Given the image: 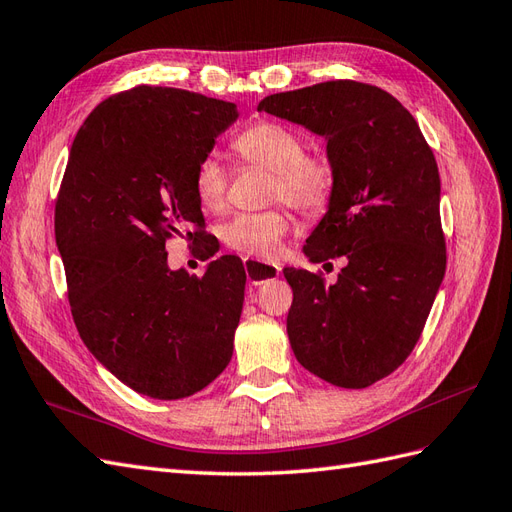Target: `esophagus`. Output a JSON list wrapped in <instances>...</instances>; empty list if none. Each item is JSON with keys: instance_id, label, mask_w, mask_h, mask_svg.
<instances>
[{"instance_id": "34e87169", "label": "esophagus", "mask_w": 512, "mask_h": 512, "mask_svg": "<svg viewBox=\"0 0 512 512\" xmlns=\"http://www.w3.org/2000/svg\"><path fill=\"white\" fill-rule=\"evenodd\" d=\"M244 270H246V279L253 285H264L266 281H272L279 277L281 268L274 264H266V261H257V259H244Z\"/></svg>"}]
</instances>
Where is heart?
Listing matches in <instances>:
<instances>
[{
	"mask_svg": "<svg viewBox=\"0 0 512 512\" xmlns=\"http://www.w3.org/2000/svg\"><path fill=\"white\" fill-rule=\"evenodd\" d=\"M233 151L244 162L272 173L270 196L290 203L305 216H320L329 209L337 188V173L329 157L305 153V138L281 123H255L233 140ZM194 194L209 212H220L227 201V170L214 153L203 155L194 166ZM292 227L283 207L266 212H240L220 229L222 242L251 257H272Z\"/></svg>",
	"mask_w": 512,
	"mask_h": 512,
	"instance_id": "heart-1",
	"label": "heart"
}]
</instances>
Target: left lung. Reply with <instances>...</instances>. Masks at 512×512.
Returning a JSON list of instances; mask_svg holds the SVG:
<instances>
[{
  "instance_id": "1",
  "label": "left lung",
  "mask_w": 512,
  "mask_h": 512,
  "mask_svg": "<svg viewBox=\"0 0 512 512\" xmlns=\"http://www.w3.org/2000/svg\"><path fill=\"white\" fill-rule=\"evenodd\" d=\"M259 112L326 138L337 188L305 255L346 257L333 285L285 268L287 335L322 381L370 387L411 355L445 274L439 168L417 121L383 88L352 80L270 95Z\"/></svg>"
}]
</instances>
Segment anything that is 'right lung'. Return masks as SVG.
Here are the masks:
<instances>
[{
	"mask_svg": "<svg viewBox=\"0 0 512 512\" xmlns=\"http://www.w3.org/2000/svg\"><path fill=\"white\" fill-rule=\"evenodd\" d=\"M235 119V103L142 84L101 101L73 140L56 199L71 313L97 361L142 396L188 398L231 361L242 261L222 255L190 277L168 268L166 242L205 235L194 166Z\"/></svg>",
	"mask_w": 512,
	"mask_h": 512,
	"instance_id": "add662e5",
	"label": "right lung"
}]
</instances>
